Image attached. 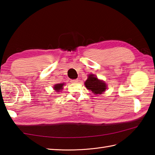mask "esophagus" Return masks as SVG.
Listing matches in <instances>:
<instances>
[{"mask_svg":"<svg viewBox=\"0 0 155 155\" xmlns=\"http://www.w3.org/2000/svg\"><path fill=\"white\" fill-rule=\"evenodd\" d=\"M71 82L72 83H77L78 82V79H73V80H71Z\"/></svg>","mask_w":155,"mask_h":155,"instance_id":"obj_1","label":"esophagus"}]
</instances>
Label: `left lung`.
<instances>
[{
	"instance_id": "left-lung-1",
	"label": "left lung",
	"mask_w": 155,
	"mask_h": 155,
	"mask_svg": "<svg viewBox=\"0 0 155 155\" xmlns=\"http://www.w3.org/2000/svg\"><path fill=\"white\" fill-rule=\"evenodd\" d=\"M84 84L87 89L91 91L94 94H103L106 91L107 87L103 81L98 79V78L93 74H88Z\"/></svg>"
}]
</instances>
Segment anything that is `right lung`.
Masks as SVG:
<instances>
[{"label":"right lung","mask_w":155,"mask_h":155,"mask_svg":"<svg viewBox=\"0 0 155 155\" xmlns=\"http://www.w3.org/2000/svg\"><path fill=\"white\" fill-rule=\"evenodd\" d=\"M64 83H60V84H56L54 86V89L55 90L56 92H60V91H61L62 88V87H63Z\"/></svg>","instance_id":"obj_1"}]
</instances>
